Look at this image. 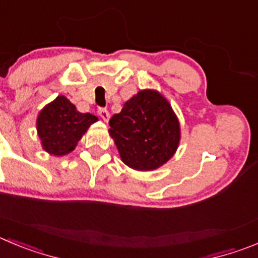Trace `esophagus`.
Wrapping results in <instances>:
<instances>
[{
    "instance_id": "34e87169",
    "label": "esophagus",
    "mask_w": 258,
    "mask_h": 258,
    "mask_svg": "<svg viewBox=\"0 0 258 258\" xmlns=\"http://www.w3.org/2000/svg\"><path fill=\"white\" fill-rule=\"evenodd\" d=\"M98 115H100L101 119L106 122H107L108 119H110V112H108L106 108H98Z\"/></svg>"
}]
</instances>
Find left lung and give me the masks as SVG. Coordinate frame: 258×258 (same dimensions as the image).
Wrapping results in <instances>:
<instances>
[{
    "label": "left lung",
    "instance_id": "1",
    "mask_svg": "<svg viewBox=\"0 0 258 258\" xmlns=\"http://www.w3.org/2000/svg\"><path fill=\"white\" fill-rule=\"evenodd\" d=\"M108 124L122 162L138 171L158 169L178 150L180 124L169 101L157 91L138 92Z\"/></svg>",
    "mask_w": 258,
    "mask_h": 258
}]
</instances>
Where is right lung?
Instances as JSON below:
<instances>
[{
    "instance_id": "obj_1",
    "label": "right lung",
    "mask_w": 258,
    "mask_h": 258,
    "mask_svg": "<svg viewBox=\"0 0 258 258\" xmlns=\"http://www.w3.org/2000/svg\"><path fill=\"white\" fill-rule=\"evenodd\" d=\"M97 116L82 113L65 96L56 97L55 101L44 106L37 117V132L42 147L53 156H63L75 150L83 134Z\"/></svg>"
}]
</instances>
